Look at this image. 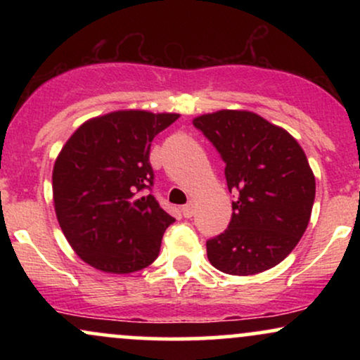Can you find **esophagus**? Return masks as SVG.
Wrapping results in <instances>:
<instances>
[{
  "instance_id": "34e87169",
  "label": "esophagus",
  "mask_w": 360,
  "mask_h": 360,
  "mask_svg": "<svg viewBox=\"0 0 360 360\" xmlns=\"http://www.w3.org/2000/svg\"><path fill=\"white\" fill-rule=\"evenodd\" d=\"M181 212H183V217L184 218H191L193 213H194V203H193V201H189L188 205H184Z\"/></svg>"
}]
</instances>
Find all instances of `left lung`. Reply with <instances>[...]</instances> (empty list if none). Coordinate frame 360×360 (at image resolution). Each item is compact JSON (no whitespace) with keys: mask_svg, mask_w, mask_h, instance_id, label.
<instances>
[{"mask_svg":"<svg viewBox=\"0 0 360 360\" xmlns=\"http://www.w3.org/2000/svg\"><path fill=\"white\" fill-rule=\"evenodd\" d=\"M220 152L232 201L229 229L206 242L213 267L252 276L278 266L298 245L315 201V176L303 148L284 128L247 110L193 120Z\"/></svg>","mask_w":360,"mask_h":360,"instance_id":"obj_1","label":"left lung"}]
</instances>
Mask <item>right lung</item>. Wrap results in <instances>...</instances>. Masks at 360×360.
<instances>
[{
	"instance_id": "add662e5",
	"label": "right lung",
	"mask_w": 360,
	"mask_h": 360,
	"mask_svg": "<svg viewBox=\"0 0 360 360\" xmlns=\"http://www.w3.org/2000/svg\"><path fill=\"white\" fill-rule=\"evenodd\" d=\"M177 113L118 110L84 122L64 143L52 171L62 233L94 269L130 274L157 259L174 221L150 189V143Z\"/></svg>"
}]
</instances>
